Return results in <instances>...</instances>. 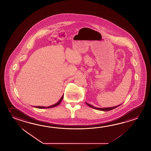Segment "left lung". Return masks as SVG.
<instances>
[{
	"mask_svg": "<svg viewBox=\"0 0 151 151\" xmlns=\"http://www.w3.org/2000/svg\"><path fill=\"white\" fill-rule=\"evenodd\" d=\"M86 104L88 106H89L91 107L92 108H94L95 109L98 110H101V111H110V110H111L115 109L116 108L118 107V106H119L120 105H118L117 106H112V107H108V108H96V107H95V106H93L92 105L89 104H87V102H86Z\"/></svg>",
	"mask_w": 151,
	"mask_h": 151,
	"instance_id": "1",
	"label": "left lung"
}]
</instances>
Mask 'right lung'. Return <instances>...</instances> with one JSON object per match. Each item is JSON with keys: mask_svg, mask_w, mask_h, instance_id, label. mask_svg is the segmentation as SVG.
I'll return each mask as SVG.
<instances>
[{"mask_svg": "<svg viewBox=\"0 0 151 151\" xmlns=\"http://www.w3.org/2000/svg\"><path fill=\"white\" fill-rule=\"evenodd\" d=\"M63 97H64V95H63L62 96V98H60V99L59 100V101L56 103V104H54L53 105H52V106H35V108H39V109H45V108H53V107H55V106H58L59 104H60V102H61V101L63 99Z\"/></svg>", "mask_w": 151, "mask_h": 151, "instance_id": "add662e5", "label": "right lung"}]
</instances>
